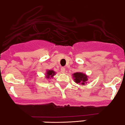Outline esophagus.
<instances>
[{
    "label": "esophagus",
    "instance_id": "obj_1",
    "mask_svg": "<svg viewBox=\"0 0 125 125\" xmlns=\"http://www.w3.org/2000/svg\"><path fill=\"white\" fill-rule=\"evenodd\" d=\"M61 72L62 73H65V68H61Z\"/></svg>",
    "mask_w": 125,
    "mask_h": 125
}]
</instances>
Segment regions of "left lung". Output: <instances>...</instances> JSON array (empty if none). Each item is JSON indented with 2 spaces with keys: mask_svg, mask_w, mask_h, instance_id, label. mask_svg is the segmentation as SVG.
<instances>
[{
  "mask_svg": "<svg viewBox=\"0 0 125 125\" xmlns=\"http://www.w3.org/2000/svg\"><path fill=\"white\" fill-rule=\"evenodd\" d=\"M73 77L74 78V81L77 83H81L83 85L85 84L86 81L88 80L87 76L85 74H83L81 72H76L73 74Z\"/></svg>",
  "mask_w": 125,
  "mask_h": 125,
  "instance_id": "8db88e82",
  "label": "left lung"
}]
</instances>
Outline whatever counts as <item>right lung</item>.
Instances as JSON below:
<instances>
[{"label": "right lung", "instance_id": "obj_1", "mask_svg": "<svg viewBox=\"0 0 125 125\" xmlns=\"http://www.w3.org/2000/svg\"><path fill=\"white\" fill-rule=\"evenodd\" d=\"M54 73H55V72L53 71H48L47 72V76H46V77H47V78L52 77L54 75Z\"/></svg>", "mask_w": 125, "mask_h": 125}]
</instances>
